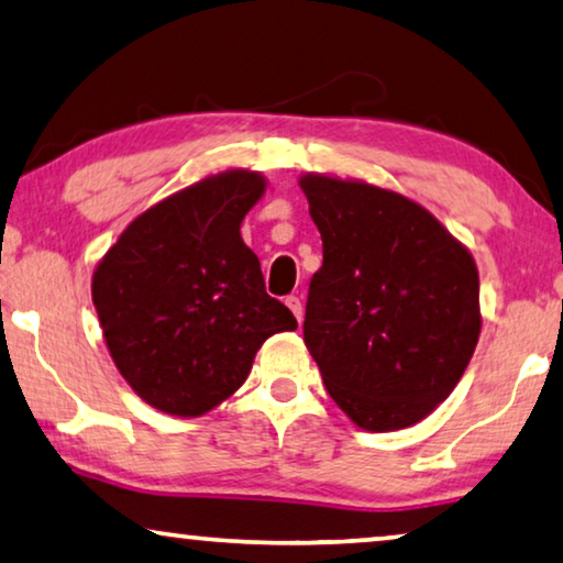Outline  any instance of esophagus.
Here are the masks:
<instances>
[{
  "instance_id": "esophagus-1",
  "label": "esophagus",
  "mask_w": 563,
  "mask_h": 563,
  "mask_svg": "<svg viewBox=\"0 0 563 563\" xmlns=\"http://www.w3.org/2000/svg\"><path fill=\"white\" fill-rule=\"evenodd\" d=\"M285 306H288V308L292 310V316L298 318V323L303 321V303H300L298 296H288V298H285Z\"/></svg>"
}]
</instances>
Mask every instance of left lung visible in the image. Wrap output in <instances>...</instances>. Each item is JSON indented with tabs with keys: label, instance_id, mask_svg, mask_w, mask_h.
I'll return each mask as SVG.
<instances>
[{
	"label": "left lung",
	"instance_id": "obj_1",
	"mask_svg": "<svg viewBox=\"0 0 563 563\" xmlns=\"http://www.w3.org/2000/svg\"><path fill=\"white\" fill-rule=\"evenodd\" d=\"M300 189L323 240L303 341L325 389L368 432L415 424L450 397L475 351V260L397 191L318 174Z\"/></svg>",
	"mask_w": 563,
	"mask_h": 563
}]
</instances>
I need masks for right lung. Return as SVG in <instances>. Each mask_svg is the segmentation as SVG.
Masks as SVG:
<instances>
[{
  "label": "right lung",
  "instance_id": "right-lung-1",
  "mask_svg": "<svg viewBox=\"0 0 563 563\" xmlns=\"http://www.w3.org/2000/svg\"><path fill=\"white\" fill-rule=\"evenodd\" d=\"M263 191L255 172L209 176L136 217L100 260L93 303L108 351L162 412H209L242 387L265 339L298 329L240 238Z\"/></svg>",
  "mask_w": 563,
  "mask_h": 563
}]
</instances>
